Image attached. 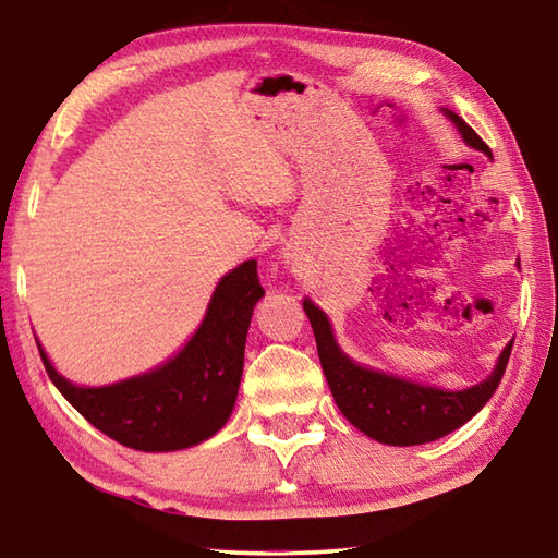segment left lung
Wrapping results in <instances>:
<instances>
[{
    "label": "left lung",
    "mask_w": 558,
    "mask_h": 558,
    "mask_svg": "<svg viewBox=\"0 0 558 558\" xmlns=\"http://www.w3.org/2000/svg\"><path fill=\"white\" fill-rule=\"evenodd\" d=\"M448 118L456 122L465 143L483 149L493 157L483 137L472 130L465 120L448 110ZM313 325L319 364L325 379L332 389L335 401L344 418L366 436L384 442V446H421V442L438 440L448 436L462 423H468L483 405L493 399L499 381H502L514 339L499 354L495 372L483 384L470 386L465 391H442L436 386H421L396 376L372 372L366 366L354 364L337 347L332 327L325 313L313 302H302Z\"/></svg>",
    "instance_id": "obj_1"
}]
</instances>
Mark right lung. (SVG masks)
I'll use <instances>...</instances> for the list:
<instances>
[{"instance_id":"add662e5","label":"right lung","mask_w":558,"mask_h":558,"mask_svg":"<svg viewBox=\"0 0 558 558\" xmlns=\"http://www.w3.org/2000/svg\"><path fill=\"white\" fill-rule=\"evenodd\" d=\"M263 298L258 263L245 260L214 290L196 335L155 372L100 389L65 381L39 347L46 374L83 418L122 446L165 452L196 446L223 428L243 374L251 315Z\"/></svg>"}]
</instances>
